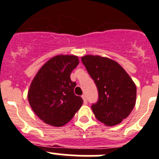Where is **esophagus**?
Masks as SVG:
<instances>
[{
  "instance_id": "esophagus-1",
  "label": "esophagus",
  "mask_w": 159,
  "mask_h": 159,
  "mask_svg": "<svg viewBox=\"0 0 159 159\" xmlns=\"http://www.w3.org/2000/svg\"><path fill=\"white\" fill-rule=\"evenodd\" d=\"M81 98H83V100H84V105H86V104H87V98H86V96H85V94H82V96H81Z\"/></svg>"
}]
</instances>
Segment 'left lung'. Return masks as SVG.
<instances>
[{"instance_id":"1","label":"left lung","mask_w":159,"mask_h":159,"mask_svg":"<svg viewBox=\"0 0 159 159\" xmlns=\"http://www.w3.org/2000/svg\"><path fill=\"white\" fill-rule=\"evenodd\" d=\"M81 61L98 91V100L91 105L94 116L107 126L118 125L135 105L134 81L119 64L108 57L85 55Z\"/></svg>"}]
</instances>
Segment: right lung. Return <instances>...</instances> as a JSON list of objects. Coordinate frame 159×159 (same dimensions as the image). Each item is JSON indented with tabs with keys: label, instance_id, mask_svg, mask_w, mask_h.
<instances>
[{
	"label": "right lung",
	"instance_id": "add662e5",
	"mask_svg": "<svg viewBox=\"0 0 159 159\" xmlns=\"http://www.w3.org/2000/svg\"><path fill=\"white\" fill-rule=\"evenodd\" d=\"M79 60L75 55H57L38 70L28 93L29 104L37 116L54 127L65 125L83 104L75 94L76 83L70 80L71 71Z\"/></svg>",
	"mask_w": 159,
	"mask_h": 159
}]
</instances>
